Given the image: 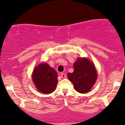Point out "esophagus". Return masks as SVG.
Instances as JSON below:
<instances>
[{"label":"esophagus","instance_id":"obj_1","mask_svg":"<svg viewBox=\"0 0 125 125\" xmlns=\"http://www.w3.org/2000/svg\"><path fill=\"white\" fill-rule=\"evenodd\" d=\"M61 77H62V78H65L66 77V74H65V73H61Z\"/></svg>","mask_w":125,"mask_h":125}]
</instances>
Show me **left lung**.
Masks as SVG:
<instances>
[{"label":"left lung","instance_id":"left-lung-1","mask_svg":"<svg viewBox=\"0 0 125 125\" xmlns=\"http://www.w3.org/2000/svg\"><path fill=\"white\" fill-rule=\"evenodd\" d=\"M74 71L68 73V78L78 93H88L97 78L94 64L87 58H78L73 64Z\"/></svg>","mask_w":125,"mask_h":125}]
</instances>
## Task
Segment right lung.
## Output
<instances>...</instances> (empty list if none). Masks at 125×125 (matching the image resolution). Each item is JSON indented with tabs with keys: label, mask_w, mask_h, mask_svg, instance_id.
<instances>
[{
	"label": "right lung",
	"mask_w": 125,
	"mask_h": 125,
	"mask_svg": "<svg viewBox=\"0 0 125 125\" xmlns=\"http://www.w3.org/2000/svg\"><path fill=\"white\" fill-rule=\"evenodd\" d=\"M57 73L48 63H41L33 70L32 81L36 88L43 94H51L55 90Z\"/></svg>",
	"instance_id": "1"
}]
</instances>
